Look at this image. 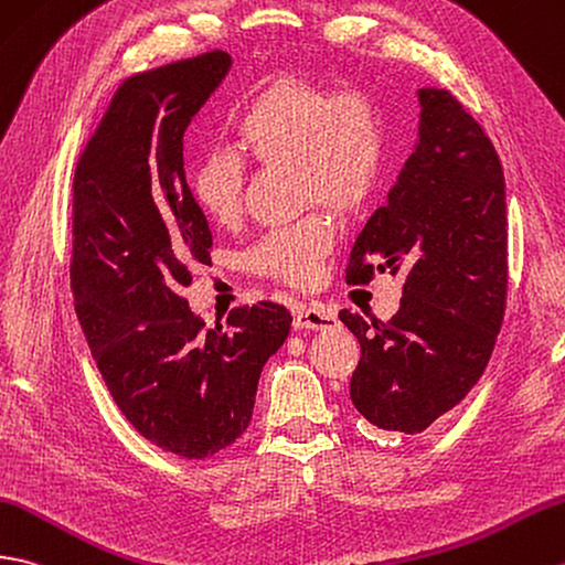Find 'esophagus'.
<instances>
[{
  "label": "esophagus",
  "mask_w": 565,
  "mask_h": 565,
  "mask_svg": "<svg viewBox=\"0 0 565 565\" xmlns=\"http://www.w3.org/2000/svg\"><path fill=\"white\" fill-rule=\"evenodd\" d=\"M294 324L298 330H332V327H337V315L324 308L300 306L296 308Z\"/></svg>",
  "instance_id": "1"
}]
</instances>
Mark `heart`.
I'll use <instances>...</instances> for the list:
<instances>
[{"instance_id": "heart-1", "label": "heart", "mask_w": 565, "mask_h": 565, "mask_svg": "<svg viewBox=\"0 0 565 565\" xmlns=\"http://www.w3.org/2000/svg\"><path fill=\"white\" fill-rule=\"evenodd\" d=\"M235 147L262 166H294L300 206H324L339 218L361 214L385 166V132L377 103L359 88L327 86L306 74L271 78L233 117ZM192 196L206 218L231 226L243 212L245 163L216 149L192 170ZM334 231L322 214H308L269 231L247 267L259 277L310 286L330 255Z\"/></svg>"}]
</instances>
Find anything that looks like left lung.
<instances>
[{
    "instance_id": "left-lung-1",
    "label": "left lung",
    "mask_w": 565,
    "mask_h": 565,
    "mask_svg": "<svg viewBox=\"0 0 565 565\" xmlns=\"http://www.w3.org/2000/svg\"><path fill=\"white\" fill-rule=\"evenodd\" d=\"M422 127L385 206L353 243L347 284L402 274L387 322L342 310L361 361L351 402L383 430L422 433L479 383L508 296L505 180L491 139L445 88H422Z\"/></svg>"
}]
</instances>
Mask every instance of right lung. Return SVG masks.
I'll use <instances>...</instances> for the list:
<instances>
[{
	"label": "right lung",
	"instance_id": "1",
	"mask_svg": "<svg viewBox=\"0 0 565 565\" xmlns=\"http://www.w3.org/2000/svg\"><path fill=\"white\" fill-rule=\"evenodd\" d=\"M231 67L223 50L127 76L76 161L72 294L115 404L149 443L204 460L250 426L259 373L291 330L271 300L206 327L182 288L212 231L182 137Z\"/></svg>",
	"mask_w": 565,
	"mask_h": 565
}]
</instances>
